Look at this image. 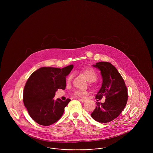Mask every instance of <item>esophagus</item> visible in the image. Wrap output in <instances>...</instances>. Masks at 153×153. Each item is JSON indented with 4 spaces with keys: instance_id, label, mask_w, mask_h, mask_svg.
<instances>
[{
    "instance_id": "34e87169",
    "label": "esophagus",
    "mask_w": 153,
    "mask_h": 153,
    "mask_svg": "<svg viewBox=\"0 0 153 153\" xmlns=\"http://www.w3.org/2000/svg\"><path fill=\"white\" fill-rule=\"evenodd\" d=\"M81 102H86V100H85V99H79Z\"/></svg>"
}]
</instances>
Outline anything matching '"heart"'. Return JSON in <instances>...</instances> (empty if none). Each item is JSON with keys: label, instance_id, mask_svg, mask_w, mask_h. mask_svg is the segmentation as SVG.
I'll list each match as a JSON object with an SVG mask.
<instances>
[{"label": "heart", "instance_id": "1", "mask_svg": "<svg viewBox=\"0 0 153 153\" xmlns=\"http://www.w3.org/2000/svg\"><path fill=\"white\" fill-rule=\"evenodd\" d=\"M82 73L84 75L86 79L89 81V82H94L97 78V74L95 70L91 68H87L81 71ZM72 79V76L70 75L67 81L69 82ZM87 94L86 92L84 91H77L74 92V95L77 96H82L83 95H85Z\"/></svg>", "mask_w": 153, "mask_h": 153}]
</instances>
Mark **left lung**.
Masks as SVG:
<instances>
[{
	"label": "left lung",
	"mask_w": 153,
	"mask_h": 153,
	"mask_svg": "<svg viewBox=\"0 0 153 153\" xmlns=\"http://www.w3.org/2000/svg\"><path fill=\"white\" fill-rule=\"evenodd\" d=\"M93 66L99 69L102 74V87L96 99L104 97L105 102H96L97 106L91 114L92 117L100 123H108L118 117L126 105L128 94L123 79L117 68L108 62H97Z\"/></svg>",
	"instance_id": "8db88e82"
}]
</instances>
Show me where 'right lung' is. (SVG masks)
Instances as JSON below:
<instances>
[{
  "mask_svg": "<svg viewBox=\"0 0 153 153\" xmlns=\"http://www.w3.org/2000/svg\"><path fill=\"white\" fill-rule=\"evenodd\" d=\"M73 68V65L61 69L42 67L30 76L24 88L23 100L30 116L37 123L48 126L62 117L71 100L53 98L58 89H65L66 77Z\"/></svg>",
  "mask_w": 153,
  "mask_h": 153,
  "instance_id": "obj_1",
  "label": "right lung"
}]
</instances>
